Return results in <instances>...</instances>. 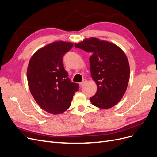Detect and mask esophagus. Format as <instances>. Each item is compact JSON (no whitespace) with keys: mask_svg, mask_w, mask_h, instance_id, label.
<instances>
[{"mask_svg":"<svg viewBox=\"0 0 157 157\" xmlns=\"http://www.w3.org/2000/svg\"><path fill=\"white\" fill-rule=\"evenodd\" d=\"M86 83V79H84V80H82V81L80 83V85L81 86H83L84 85H85V84Z\"/></svg>","mask_w":157,"mask_h":157,"instance_id":"obj_1","label":"esophagus"}]
</instances>
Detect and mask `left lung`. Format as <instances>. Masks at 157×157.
Segmentation results:
<instances>
[{"mask_svg": "<svg viewBox=\"0 0 157 157\" xmlns=\"http://www.w3.org/2000/svg\"><path fill=\"white\" fill-rule=\"evenodd\" d=\"M75 47L92 54L90 71L98 89L90 101L101 109L117 105L124 96L130 78V65L124 52L116 44L96 38L75 43Z\"/></svg>", "mask_w": 157, "mask_h": 157, "instance_id": "1", "label": "left lung"}]
</instances>
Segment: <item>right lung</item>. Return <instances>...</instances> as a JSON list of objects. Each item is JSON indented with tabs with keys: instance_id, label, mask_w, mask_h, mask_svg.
Here are the masks:
<instances>
[{
	"instance_id": "add662e5",
	"label": "right lung",
	"mask_w": 157,
	"mask_h": 157,
	"mask_svg": "<svg viewBox=\"0 0 157 157\" xmlns=\"http://www.w3.org/2000/svg\"><path fill=\"white\" fill-rule=\"evenodd\" d=\"M73 46L71 42H52L37 50L28 65L27 77L30 92L40 108L54 115L70 107L78 84L71 81L63 67V56Z\"/></svg>"
}]
</instances>
